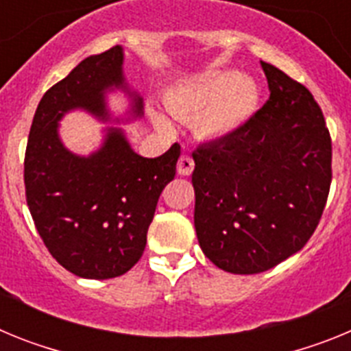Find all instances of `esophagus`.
<instances>
[{"label": "esophagus", "instance_id": "34e87169", "mask_svg": "<svg viewBox=\"0 0 351 351\" xmlns=\"http://www.w3.org/2000/svg\"><path fill=\"white\" fill-rule=\"evenodd\" d=\"M195 169V161L190 154H182L178 161V173L179 176H191Z\"/></svg>", "mask_w": 351, "mask_h": 351}]
</instances>
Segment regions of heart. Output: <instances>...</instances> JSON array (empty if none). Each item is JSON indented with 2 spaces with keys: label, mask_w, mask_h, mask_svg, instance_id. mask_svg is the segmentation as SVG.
Segmentation results:
<instances>
[{
  "label": "heart",
  "mask_w": 351,
  "mask_h": 351,
  "mask_svg": "<svg viewBox=\"0 0 351 351\" xmlns=\"http://www.w3.org/2000/svg\"><path fill=\"white\" fill-rule=\"evenodd\" d=\"M258 104L255 82L235 71H210L197 79L186 80L170 89L165 105L176 117H191L200 114L198 132L207 137L230 135L253 116ZM160 128H169V121L153 112Z\"/></svg>",
  "instance_id": "heart-1"
}]
</instances>
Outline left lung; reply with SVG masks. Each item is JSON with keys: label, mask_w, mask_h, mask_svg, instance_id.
<instances>
[{"label": "left lung", "mask_w": 351, "mask_h": 351, "mask_svg": "<svg viewBox=\"0 0 351 351\" xmlns=\"http://www.w3.org/2000/svg\"><path fill=\"white\" fill-rule=\"evenodd\" d=\"M271 96L230 135L193 153L195 230L232 274L269 271L313 235L332 181V142L311 93L260 61Z\"/></svg>", "instance_id": "1"}]
</instances>
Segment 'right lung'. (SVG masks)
Returning a JSON list of instances; mask_svg holds the SVG:
<instances>
[{"label":"right lung","instance_id":"right-lung-1","mask_svg":"<svg viewBox=\"0 0 351 351\" xmlns=\"http://www.w3.org/2000/svg\"><path fill=\"white\" fill-rule=\"evenodd\" d=\"M123 60L116 45L86 58L54 84L36 107L24 158L27 207L43 244L66 271L88 280L117 278L141 260L158 198L181 154L173 144L158 158L141 156L114 126L89 156L61 142L60 121L70 110L108 119V89H125L133 116H142V98L126 88Z\"/></svg>","mask_w":351,"mask_h":351}]
</instances>
